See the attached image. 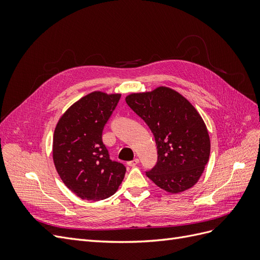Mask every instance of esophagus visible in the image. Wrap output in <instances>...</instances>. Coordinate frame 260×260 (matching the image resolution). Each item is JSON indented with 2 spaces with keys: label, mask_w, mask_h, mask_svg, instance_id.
I'll return each instance as SVG.
<instances>
[{
  "label": "esophagus",
  "mask_w": 260,
  "mask_h": 260,
  "mask_svg": "<svg viewBox=\"0 0 260 260\" xmlns=\"http://www.w3.org/2000/svg\"><path fill=\"white\" fill-rule=\"evenodd\" d=\"M139 164V159L138 158H136V159H133V160H130V161H128L127 162V165L129 167H135L136 165H138Z\"/></svg>",
  "instance_id": "esophagus-1"
}]
</instances>
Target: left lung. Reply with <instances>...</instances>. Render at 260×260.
Wrapping results in <instances>:
<instances>
[{"mask_svg":"<svg viewBox=\"0 0 260 260\" xmlns=\"http://www.w3.org/2000/svg\"><path fill=\"white\" fill-rule=\"evenodd\" d=\"M128 106L151 129L157 146L155 166L146 176L162 190L192 187L209 158L210 141L202 117L186 99L169 88L131 94Z\"/></svg>","mask_w":260,"mask_h":260,"instance_id":"obj_1","label":"left lung"}]
</instances>
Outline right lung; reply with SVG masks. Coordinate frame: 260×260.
<instances>
[{
	"label": "right lung",
	"mask_w": 260,
	"mask_h": 260,
	"mask_svg": "<svg viewBox=\"0 0 260 260\" xmlns=\"http://www.w3.org/2000/svg\"><path fill=\"white\" fill-rule=\"evenodd\" d=\"M120 94L93 92L61 116L53 138V159L60 179L82 200L101 201L115 194L125 167L112 160L103 130Z\"/></svg>",
	"instance_id": "add662e5"
}]
</instances>
